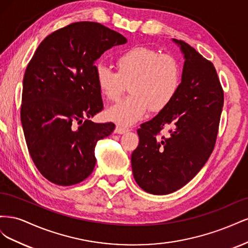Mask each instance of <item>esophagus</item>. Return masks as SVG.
<instances>
[{
	"instance_id": "esophagus-1",
	"label": "esophagus",
	"mask_w": 248,
	"mask_h": 248,
	"mask_svg": "<svg viewBox=\"0 0 248 248\" xmlns=\"http://www.w3.org/2000/svg\"><path fill=\"white\" fill-rule=\"evenodd\" d=\"M127 131H128V128H125V127H122L120 125H117L116 128H115V133H118V134H123Z\"/></svg>"
}]
</instances>
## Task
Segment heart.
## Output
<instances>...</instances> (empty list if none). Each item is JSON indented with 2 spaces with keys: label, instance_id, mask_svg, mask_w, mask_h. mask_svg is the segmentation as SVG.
<instances>
[{
  "label": "heart",
  "instance_id": "obj_1",
  "mask_svg": "<svg viewBox=\"0 0 248 248\" xmlns=\"http://www.w3.org/2000/svg\"><path fill=\"white\" fill-rule=\"evenodd\" d=\"M117 72L97 66L96 85L100 95L117 101L129 87V95L107 111V118L120 125L138 122L150 109L155 114L166 109L182 85L183 70L179 60L148 46H133L116 59Z\"/></svg>",
  "mask_w": 248,
  "mask_h": 248
}]
</instances>
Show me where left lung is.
I'll return each instance as SVG.
<instances>
[{
	"mask_svg": "<svg viewBox=\"0 0 248 248\" xmlns=\"http://www.w3.org/2000/svg\"><path fill=\"white\" fill-rule=\"evenodd\" d=\"M184 54L177 96L158 115L140 125L131 155L134 180L141 189L168 194L196 176L213 152L223 107V90L213 63L188 43L174 40ZM168 128L167 135L161 131Z\"/></svg>",
	"mask_w": 248,
	"mask_h": 248,
	"instance_id": "8db88e82",
	"label": "left lung"
}]
</instances>
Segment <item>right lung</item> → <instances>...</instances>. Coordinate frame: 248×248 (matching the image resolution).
<instances>
[{
  "mask_svg": "<svg viewBox=\"0 0 248 248\" xmlns=\"http://www.w3.org/2000/svg\"><path fill=\"white\" fill-rule=\"evenodd\" d=\"M126 42L99 22H72L46 37L29 62L21 125L34 164L51 183L69 186L92 174L97 141L115 129L111 122L89 120L103 109L95 62Z\"/></svg>",
  "mask_w": 248,
  "mask_h": 248,
  "instance_id": "obj_1",
  "label": "right lung"
}]
</instances>
